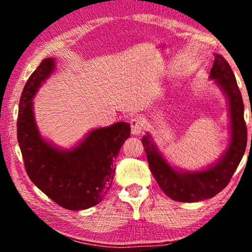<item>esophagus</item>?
I'll return each instance as SVG.
<instances>
[{"label": "esophagus", "mask_w": 252, "mask_h": 252, "mask_svg": "<svg viewBox=\"0 0 252 252\" xmlns=\"http://www.w3.org/2000/svg\"><path fill=\"white\" fill-rule=\"evenodd\" d=\"M131 132L133 135H140L143 131V120L139 117H134L131 119Z\"/></svg>", "instance_id": "1"}]
</instances>
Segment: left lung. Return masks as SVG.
<instances>
[{
    "mask_svg": "<svg viewBox=\"0 0 252 252\" xmlns=\"http://www.w3.org/2000/svg\"><path fill=\"white\" fill-rule=\"evenodd\" d=\"M215 57L210 79L215 80L229 101L231 139L224 155L215 164L201 171H181L173 169L165 161L150 134L142 138L153 177L161 190L174 201L197 202L215 197L227 187L246 151L247 126L241 92L229 63L219 54Z\"/></svg>",
    "mask_w": 252,
    "mask_h": 252,
    "instance_id": "left-lung-1",
    "label": "left lung"
}]
</instances>
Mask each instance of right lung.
<instances>
[{
    "instance_id": "add662e5",
    "label": "right lung",
    "mask_w": 252,
    "mask_h": 252,
    "mask_svg": "<svg viewBox=\"0 0 252 252\" xmlns=\"http://www.w3.org/2000/svg\"><path fill=\"white\" fill-rule=\"evenodd\" d=\"M53 58L44 59L25 83L20 99L18 141L31 181L55 203L84 210L100 203L113 181V162L130 136V125L117 122L92 130L78 146L63 150L41 135L33 114V97L52 74Z\"/></svg>"
}]
</instances>
